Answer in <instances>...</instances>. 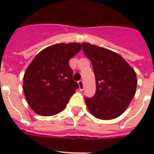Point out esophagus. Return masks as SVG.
I'll return each mask as SVG.
<instances>
[{"instance_id":"esophagus-1","label":"esophagus","mask_w":154,"mask_h":154,"mask_svg":"<svg viewBox=\"0 0 154 154\" xmlns=\"http://www.w3.org/2000/svg\"><path fill=\"white\" fill-rule=\"evenodd\" d=\"M78 85H79L80 90H83L84 89V85H83V82H82V80L78 82Z\"/></svg>"}]
</instances>
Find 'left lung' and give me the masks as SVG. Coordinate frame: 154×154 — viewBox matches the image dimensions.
I'll use <instances>...</instances> for the list:
<instances>
[{"instance_id":"obj_1","label":"left lung","mask_w":154,"mask_h":154,"mask_svg":"<svg viewBox=\"0 0 154 154\" xmlns=\"http://www.w3.org/2000/svg\"><path fill=\"white\" fill-rule=\"evenodd\" d=\"M82 45L91 60L96 79V94L92 98H85L87 108L98 119H114L125 112L134 98L136 72L118 53L86 42Z\"/></svg>"}]
</instances>
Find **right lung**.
<instances>
[{"label": "right lung", "mask_w": 154, "mask_h": 154, "mask_svg": "<svg viewBox=\"0 0 154 154\" xmlns=\"http://www.w3.org/2000/svg\"><path fill=\"white\" fill-rule=\"evenodd\" d=\"M79 43L56 44L40 52L24 75L23 91L30 108L42 116L61 112L78 88L69 61L82 49Z\"/></svg>", "instance_id": "add662e5"}]
</instances>
